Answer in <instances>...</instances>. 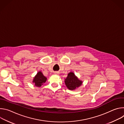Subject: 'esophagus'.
I'll return each mask as SVG.
<instances>
[{
	"instance_id": "34e87169",
	"label": "esophagus",
	"mask_w": 124,
	"mask_h": 124,
	"mask_svg": "<svg viewBox=\"0 0 124 124\" xmlns=\"http://www.w3.org/2000/svg\"><path fill=\"white\" fill-rule=\"evenodd\" d=\"M55 75H58V73L56 72V73H55Z\"/></svg>"
}]
</instances>
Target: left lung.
I'll return each instance as SVG.
<instances>
[{"label": "left lung", "mask_w": 124, "mask_h": 124, "mask_svg": "<svg viewBox=\"0 0 124 124\" xmlns=\"http://www.w3.org/2000/svg\"><path fill=\"white\" fill-rule=\"evenodd\" d=\"M65 83L69 90H74L82 85V81L79 80L74 73L70 72L65 79Z\"/></svg>", "instance_id": "obj_1"}]
</instances>
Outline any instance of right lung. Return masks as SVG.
Masks as SVG:
<instances>
[{
	"instance_id": "1",
	"label": "right lung",
	"mask_w": 124,
	"mask_h": 124,
	"mask_svg": "<svg viewBox=\"0 0 124 124\" xmlns=\"http://www.w3.org/2000/svg\"><path fill=\"white\" fill-rule=\"evenodd\" d=\"M46 78L45 77L42 72H38L34 78L33 83L37 87H41L46 81Z\"/></svg>"
}]
</instances>
